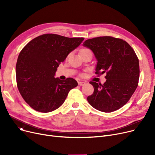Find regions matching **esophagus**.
Wrapping results in <instances>:
<instances>
[{
    "label": "esophagus",
    "instance_id": "esophagus-1",
    "mask_svg": "<svg viewBox=\"0 0 155 155\" xmlns=\"http://www.w3.org/2000/svg\"><path fill=\"white\" fill-rule=\"evenodd\" d=\"M78 84L79 85L82 86V85H84L85 84V82H81V81H78Z\"/></svg>",
    "mask_w": 155,
    "mask_h": 155
}]
</instances>
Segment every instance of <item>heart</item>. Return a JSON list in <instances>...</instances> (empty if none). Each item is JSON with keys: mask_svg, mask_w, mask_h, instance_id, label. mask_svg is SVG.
I'll return each instance as SVG.
<instances>
[{"mask_svg": "<svg viewBox=\"0 0 155 155\" xmlns=\"http://www.w3.org/2000/svg\"><path fill=\"white\" fill-rule=\"evenodd\" d=\"M88 50H88V49H87V48H84V49H82V50H81V51H80V53H82V52H83V51H88Z\"/></svg>", "mask_w": 155, "mask_h": 155, "instance_id": "heart-1", "label": "heart"}]
</instances>
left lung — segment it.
Returning <instances> with one entry per match:
<instances>
[{
  "label": "left lung",
  "mask_w": 155,
  "mask_h": 155,
  "mask_svg": "<svg viewBox=\"0 0 155 155\" xmlns=\"http://www.w3.org/2000/svg\"><path fill=\"white\" fill-rule=\"evenodd\" d=\"M83 46L90 49L97 61L95 73H106L104 84L90 82L94 88L87 101L95 109L110 112L124 105L138 85L139 60L125 41L111 36L87 39Z\"/></svg>",
  "instance_id": "8db88e82"
}]
</instances>
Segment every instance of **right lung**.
<instances>
[{
	"mask_svg": "<svg viewBox=\"0 0 155 155\" xmlns=\"http://www.w3.org/2000/svg\"><path fill=\"white\" fill-rule=\"evenodd\" d=\"M84 38L45 34L32 39L20 52L15 67L16 81L22 98L31 107L50 112L63 104L71 89L78 85L72 78H54L59 64Z\"/></svg>",
	"mask_w": 155,
	"mask_h": 155,
	"instance_id": "right-lung-1",
	"label": "right lung"
}]
</instances>
